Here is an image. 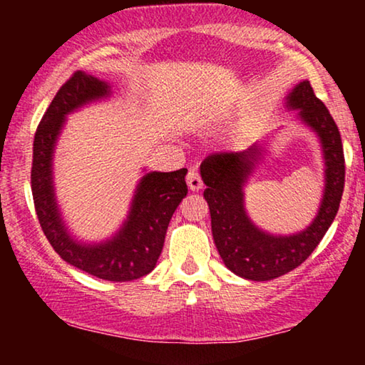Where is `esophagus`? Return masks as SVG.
<instances>
[{"instance_id":"obj_1","label":"esophagus","mask_w":365,"mask_h":365,"mask_svg":"<svg viewBox=\"0 0 365 365\" xmlns=\"http://www.w3.org/2000/svg\"><path fill=\"white\" fill-rule=\"evenodd\" d=\"M186 181H187V186H189V189H191L192 192H197V191H201V189H202L201 176H199V173L196 171V169H191V171L187 173Z\"/></svg>"}]
</instances>
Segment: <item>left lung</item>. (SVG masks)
<instances>
[{"label":"left lung","instance_id":"left-lung-1","mask_svg":"<svg viewBox=\"0 0 365 365\" xmlns=\"http://www.w3.org/2000/svg\"><path fill=\"white\" fill-rule=\"evenodd\" d=\"M286 109L297 111L296 121L316 134L324 159L322 199L306 229L287 236L271 234L257 227L246 211L244 186L264 161L269 139L254 143L241 153L211 154L201 164L214 244L229 271L249 281H271L301 266L331 227L344 191L346 166L341 133L307 79L289 91Z\"/></svg>","mask_w":365,"mask_h":365}]
</instances>
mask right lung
I'll list each match as a JSON object with an SVG mask.
<instances>
[{
  "label": "right lung",
  "instance_id": "right-lung-1",
  "mask_svg": "<svg viewBox=\"0 0 365 365\" xmlns=\"http://www.w3.org/2000/svg\"><path fill=\"white\" fill-rule=\"evenodd\" d=\"M111 94L109 83L84 71H76L63 84L34 134L31 191L44 236L63 261L104 281L124 282L146 276L156 267L169 221L187 194L184 181L187 169L144 173L134 189L128 217L113 237L84 242L73 236L54 191V149L68 114Z\"/></svg>",
  "mask_w": 365,
  "mask_h": 365
}]
</instances>
